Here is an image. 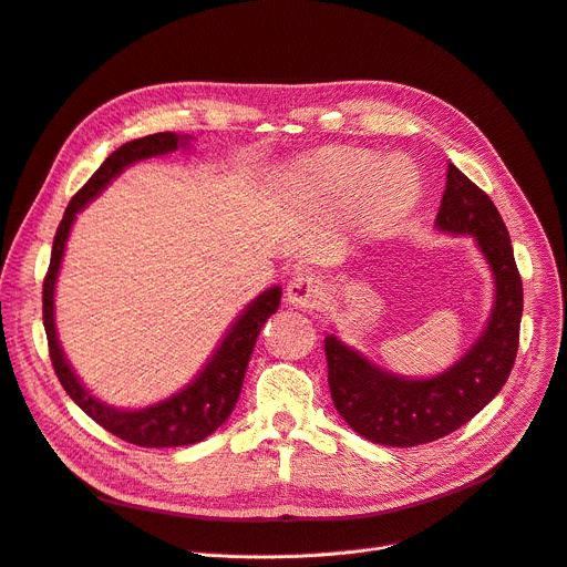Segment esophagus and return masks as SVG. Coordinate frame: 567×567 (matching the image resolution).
Returning <instances> with one entry per match:
<instances>
[{
	"label": "esophagus",
	"mask_w": 567,
	"mask_h": 567,
	"mask_svg": "<svg viewBox=\"0 0 567 567\" xmlns=\"http://www.w3.org/2000/svg\"><path fill=\"white\" fill-rule=\"evenodd\" d=\"M324 299V285L312 274H297L287 285V301L299 308H315Z\"/></svg>",
	"instance_id": "1"
}]
</instances>
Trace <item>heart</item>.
<instances>
[{
  "mask_svg": "<svg viewBox=\"0 0 567 567\" xmlns=\"http://www.w3.org/2000/svg\"><path fill=\"white\" fill-rule=\"evenodd\" d=\"M310 174L327 196H342L357 187L359 210L373 227L399 223L414 208L422 192L420 176L405 159L375 162L373 155L350 147L319 153L310 164Z\"/></svg>",
  "mask_w": 567,
  "mask_h": 567,
  "instance_id": "obj_1",
  "label": "heart"
}]
</instances>
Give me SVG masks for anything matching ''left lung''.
Segmentation results:
<instances>
[{
  "mask_svg": "<svg viewBox=\"0 0 567 567\" xmlns=\"http://www.w3.org/2000/svg\"><path fill=\"white\" fill-rule=\"evenodd\" d=\"M435 227L473 236L494 274L496 301L473 348L445 373L412 380L386 373L333 333L324 338L333 405L352 431L378 445L416 447L471 422L503 389L519 350L524 287L507 227L488 194L454 164Z\"/></svg>",
  "mask_w": 567,
  "mask_h": 567,
  "instance_id": "obj_1",
  "label": "left lung"
}]
</instances>
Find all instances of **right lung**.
Here are the masks:
<instances>
[{
  "label": "right lung",
  "mask_w": 567,
  "mask_h": 567,
  "mask_svg": "<svg viewBox=\"0 0 567 567\" xmlns=\"http://www.w3.org/2000/svg\"><path fill=\"white\" fill-rule=\"evenodd\" d=\"M189 136H178L174 132H162L153 136H143L136 141H130L120 145L113 155L106 157V162L94 171L92 178L73 194L69 202L62 223L58 227L53 252H51V266L43 280V327L48 336V350H51V361L55 368V375L62 382L64 391L71 396L87 416L104 426L109 433L117 435L120 440L132 442L138 447H183L202 442L213 431H217L227 422V416L236 408V401L240 396V386L245 371H248V361L255 350L257 336L266 319L274 315L280 306L282 289L270 287L264 293L245 308L227 336L219 342V348L210 357V361L204 365V371L196 375L185 389H181L174 396L166 401L153 403L141 410H117L100 399H94L92 393L81 384L79 375L71 371V365L60 348L58 331H55V282L62 266L66 238L71 231L73 219L76 215L100 194L115 176H120L130 164L168 155L178 151V147H187Z\"/></svg>",
  "instance_id": "right-lung-1"
}]
</instances>
